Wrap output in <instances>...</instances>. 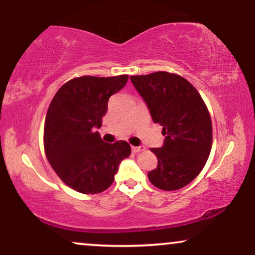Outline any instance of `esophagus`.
Segmentation results:
<instances>
[{
  "label": "esophagus",
  "mask_w": 255,
  "mask_h": 255,
  "mask_svg": "<svg viewBox=\"0 0 255 255\" xmlns=\"http://www.w3.org/2000/svg\"><path fill=\"white\" fill-rule=\"evenodd\" d=\"M145 148L142 147V146H131V152H133V153H137V152H140V151H144Z\"/></svg>",
  "instance_id": "esophagus-1"
}]
</instances>
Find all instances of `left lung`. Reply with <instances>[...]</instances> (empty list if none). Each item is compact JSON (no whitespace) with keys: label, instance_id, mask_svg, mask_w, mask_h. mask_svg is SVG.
<instances>
[{"label":"left lung","instance_id":"obj_1","mask_svg":"<svg viewBox=\"0 0 255 255\" xmlns=\"http://www.w3.org/2000/svg\"><path fill=\"white\" fill-rule=\"evenodd\" d=\"M154 124L163 127L164 145L151 148L158 159L148 180L163 191L191 183L206 164L212 147V122L206 104L193 85L177 74L156 72L133 75Z\"/></svg>","mask_w":255,"mask_h":255}]
</instances>
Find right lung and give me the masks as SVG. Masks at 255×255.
<instances>
[{"instance_id": "right-lung-1", "label": "right lung", "mask_w": 255, "mask_h": 255, "mask_svg": "<svg viewBox=\"0 0 255 255\" xmlns=\"http://www.w3.org/2000/svg\"><path fill=\"white\" fill-rule=\"evenodd\" d=\"M128 75L74 78L52 98L44 124V151L57 176L84 194H96L114 182L130 146L107 144L96 128L108 110L110 96L127 84Z\"/></svg>"}]
</instances>
